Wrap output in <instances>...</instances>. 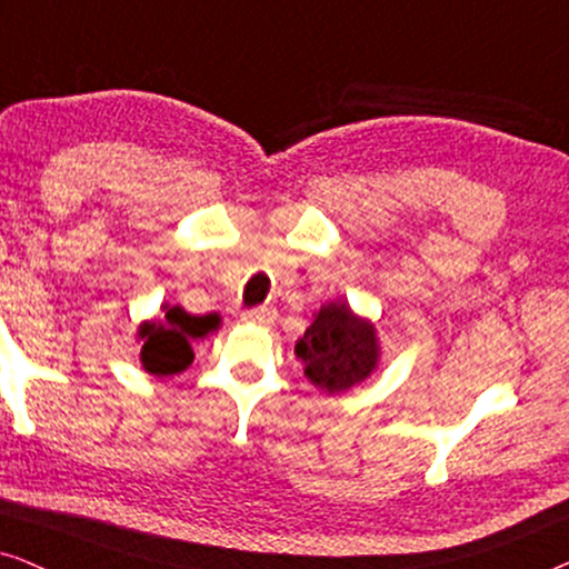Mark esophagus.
<instances>
[{"mask_svg": "<svg viewBox=\"0 0 569 569\" xmlns=\"http://www.w3.org/2000/svg\"><path fill=\"white\" fill-rule=\"evenodd\" d=\"M277 318V310L274 308H267V306H261V308H251V310H246L243 313V321L246 323H271Z\"/></svg>", "mask_w": 569, "mask_h": 569, "instance_id": "1", "label": "esophagus"}]
</instances>
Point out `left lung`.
<instances>
[{"instance_id":"1","label":"left lung","mask_w":569,"mask_h":569,"mask_svg":"<svg viewBox=\"0 0 569 569\" xmlns=\"http://www.w3.org/2000/svg\"><path fill=\"white\" fill-rule=\"evenodd\" d=\"M295 355L306 365L302 370L316 388L323 393H347L378 368V329L370 318L357 316L347 300H331L295 341Z\"/></svg>"}]
</instances>
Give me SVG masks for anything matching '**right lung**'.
<instances>
[{"mask_svg": "<svg viewBox=\"0 0 569 569\" xmlns=\"http://www.w3.org/2000/svg\"><path fill=\"white\" fill-rule=\"evenodd\" d=\"M160 310V318L139 323V362L150 376L168 378L189 368L193 362L191 339H204L209 331H214L220 326V316H191L181 306H162Z\"/></svg>", "mask_w": 569, "mask_h": 569, "instance_id": "1", "label": "right lung"}]
</instances>
